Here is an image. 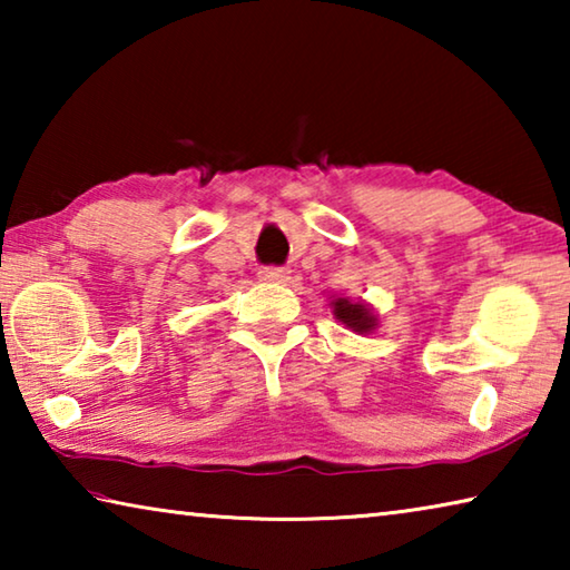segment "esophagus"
<instances>
[{
  "label": "esophagus",
  "mask_w": 570,
  "mask_h": 570,
  "mask_svg": "<svg viewBox=\"0 0 570 570\" xmlns=\"http://www.w3.org/2000/svg\"><path fill=\"white\" fill-rule=\"evenodd\" d=\"M258 278H262V282H272V284H286L288 278H292V272L282 266H264L262 272H258Z\"/></svg>",
  "instance_id": "obj_1"
}]
</instances>
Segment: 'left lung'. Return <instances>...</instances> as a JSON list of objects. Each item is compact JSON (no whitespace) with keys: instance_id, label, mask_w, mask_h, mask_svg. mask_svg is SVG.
Segmentation results:
<instances>
[{"instance_id":"obj_1","label":"left lung","mask_w":570,"mask_h":570,"mask_svg":"<svg viewBox=\"0 0 570 570\" xmlns=\"http://www.w3.org/2000/svg\"><path fill=\"white\" fill-rule=\"evenodd\" d=\"M330 306L336 320L356 334H372L380 326L377 314L366 302H352L350 296H334Z\"/></svg>"}]
</instances>
